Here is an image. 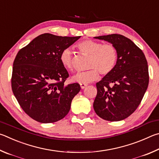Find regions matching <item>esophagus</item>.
<instances>
[{
	"label": "esophagus",
	"mask_w": 159,
	"mask_h": 159,
	"mask_svg": "<svg viewBox=\"0 0 159 159\" xmlns=\"http://www.w3.org/2000/svg\"><path fill=\"white\" fill-rule=\"evenodd\" d=\"M86 87H87V84H80V87H81L82 89H84Z\"/></svg>",
	"instance_id": "esophagus-1"
}]
</instances>
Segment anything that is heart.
<instances>
[{
  "mask_svg": "<svg viewBox=\"0 0 159 159\" xmlns=\"http://www.w3.org/2000/svg\"><path fill=\"white\" fill-rule=\"evenodd\" d=\"M83 54L90 56L89 70L79 72L72 77L73 82L79 84H88L96 81L102 75H107L113 70L117 62L118 54L116 47L112 44H103L92 40H83L77 44ZM72 52L71 48L66 47L61 52L60 61L68 70H73Z\"/></svg>",
  "mask_w": 159,
  "mask_h": 159,
  "instance_id": "heart-1",
  "label": "heart"
}]
</instances>
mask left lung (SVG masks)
<instances>
[{"label":"left lung","mask_w":159,"mask_h":159,"mask_svg":"<svg viewBox=\"0 0 159 159\" xmlns=\"http://www.w3.org/2000/svg\"><path fill=\"white\" fill-rule=\"evenodd\" d=\"M94 38L107 41L117 50L113 70L96 83L93 109L105 120L118 121L135 112L149 84L147 61L143 51L125 36L111 34Z\"/></svg>","instance_id":"1"}]
</instances>
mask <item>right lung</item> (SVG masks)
I'll use <instances>...</instances> for the list:
<instances>
[{"label":"right lung","instance_id":"right-lung-1","mask_svg":"<svg viewBox=\"0 0 159 159\" xmlns=\"http://www.w3.org/2000/svg\"><path fill=\"white\" fill-rule=\"evenodd\" d=\"M81 36L44 33L19 51L13 63L12 89L21 107L40 123H53L68 115L80 92L77 83L65 85L69 75L60 61L61 51Z\"/></svg>","mask_w":159,"mask_h":159}]
</instances>
